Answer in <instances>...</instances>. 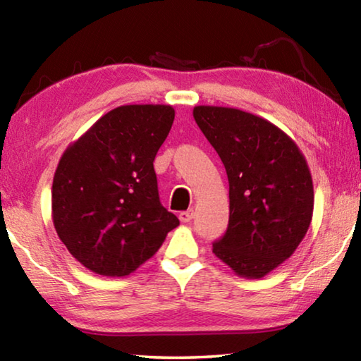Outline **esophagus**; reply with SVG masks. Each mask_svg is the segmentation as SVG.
<instances>
[{
	"label": "esophagus",
	"mask_w": 361,
	"mask_h": 361,
	"mask_svg": "<svg viewBox=\"0 0 361 361\" xmlns=\"http://www.w3.org/2000/svg\"><path fill=\"white\" fill-rule=\"evenodd\" d=\"M178 218H180L181 223H189V221H191V219L194 218V210L189 209V210H186V212H181L180 215H178Z\"/></svg>",
	"instance_id": "obj_1"
}]
</instances>
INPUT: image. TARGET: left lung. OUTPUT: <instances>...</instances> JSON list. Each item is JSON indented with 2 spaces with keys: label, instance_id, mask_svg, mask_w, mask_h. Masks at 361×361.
<instances>
[{
  "label": "left lung",
  "instance_id": "1",
  "mask_svg": "<svg viewBox=\"0 0 361 361\" xmlns=\"http://www.w3.org/2000/svg\"><path fill=\"white\" fill-rule=\"evenodd\" d=\"M229 181V224L213 253L235 276L262 279L296 252L314 213L304 154L276 124L228 106H194Z\"/></svg>",
  "mask_w": 361,
  "mask_h": 361
}]
</instances>
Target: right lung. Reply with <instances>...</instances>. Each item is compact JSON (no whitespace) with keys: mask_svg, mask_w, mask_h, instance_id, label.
I'll return each mask as SVG.
<instances>
[{"mask_svg":"<svg viewBox=\"0 0 361 361\" xmlns=\"http://www.w3.org/2000/svg\"><path fill=\"white\" fill-rule=\"evenodd\" d=\"M173 119L170 105H122L63 151L52 181V221L89 271L129 276L180 224L161 205L152 166Z\"/></svg>","mask_w":361,"mask_h":361,"instance_id":"add662e5","label":"right lung"}]
</instances>
